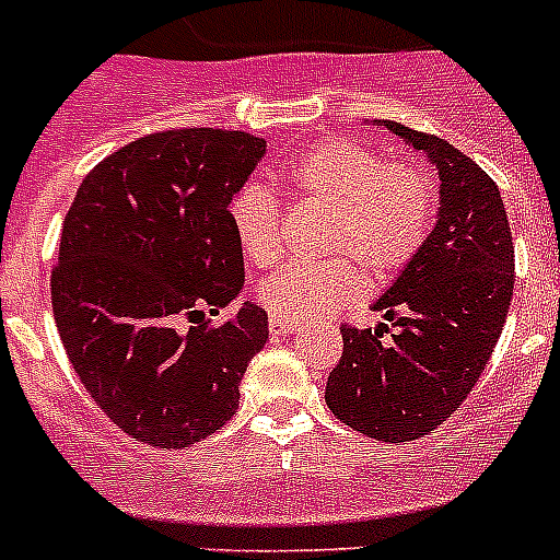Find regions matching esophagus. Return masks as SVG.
<instances>
[{
    "mask_svg": "<svg viewBox=\"0 0 560 560\" xmlns=\"http://www.w3.org/2000/svg\"><path fill=\"white\" fill-rule=\"evenodd\" d=\"M269 330H271V336H285V334H296V330H300V325L289 323V319H280V316H271Z\"/></svg>",
    "mask_w": 560,
    "mask_h": 560,
    "instance_id": "obj_1",
    "label": "esophagus"
}]
</instances>
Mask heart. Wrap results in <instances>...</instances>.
<instances>
[{
    "label": "heart",
    "mask_w": 560,
    "mask_h": 560,
    "mask_svg": "<svg viewBox=\"0 0 560 560\" xmlns=\"http://www.w3.org/2000/svg\"><path fill=\"white\" fill-rule=\"evenodd\" d=\"M289 182L300 196L330 207L325 252H345L375 277L404 269L432 232L438 210L432 176L418 165L387 162L361 142L314 145L291 165ZM230 224L249 264L269 266L280 255V201L266 185L237 187ZM359 289V269L348 257H330L277 269L257 296L280 319L303 323L348 305Z\"/></svg>",
    "instance_id": "b5f03b06"
}]
</instances>
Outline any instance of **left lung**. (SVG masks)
Wrapping results in <instances>:
<instances>
[{"label": "left lung", "mask_w": 560, "mask_h": 560, "mask_svg": "<svg viewBox=\"0 0 560 560\" xmlns=\"http://www.w3.org/2000/svg\"><path fill=\"white\" fill-rule=\"evenodd\" d=\"M440 179L434 230L370 308L387 325L341 328L328 375L330 412L355 432L407 443L434 432L468 398L497 348L513 296V237L499 187L432 133L384 120Z\"/></svg>", "instance_id": "1"}]
</instances>
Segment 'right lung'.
I'll list each match as a JSON object with an SVG mask.
<instances>
[{
	"label": "right lung",
	"instance_id": "add662e5",
	"mask_svg": "<svg viewBox=\"0 0 560 560\" xmlns=\"http://www.w3.org/2000/svg\"><path fill=\"white\" fill-rule=\"evenodd\" d=\"M244 131L179 128L114 151L78 187L52 271V314L72 368L126 434L185 448L235 415L269 316L241 303L244 252L230 201L264 160Z\"/></svg>",
	"mask_w": 560,
	"mask_h": 560
}]
</instances>
